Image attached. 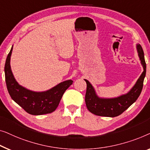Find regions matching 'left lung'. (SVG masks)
I'll use <instances>...</instances> for the list:
<instances>
[{
  "mask_svg": "<svg viewBox=\"0 0 150 150\" xmlns=\"http://www.w3.org/2000/svg\"><path fill=\"white\" fill-rule=\"evenodd\" d=\"M137 49L141 63L143 67V72L139 77L135 85L127 94L117 98H100L96 94L95 90L91 83L87 79H85L87 84L85 101L88 111L99 116L116 117L122 114L137 100L142 91L143 81L146 74V63L143 50L140 44L137 45Z\"/></svg>",
  "mask_w": 150,
  "mask_h": 150,
  "instance_id": "8db88e82",
  "label": "left lung"
}]
</instances>
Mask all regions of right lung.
I'll use <instances>...</instances> for the list:
<instances>
[{"label": "right lung", "mask_w": 150, "mask_h": 150, "mask_svg": "<svg viewBox=\"0 0 150 150\" xmlns=\"http://www.w3.org/2000/svg\"><path fill=\"white\" fill-rule=\"evenodd\" d=\"M12 50L13 47L5 65L6 85L11 98L29 114L39 115L53 112L58 107L64 92L73 81L67 80L45 92H37L27 90L19 85L12 73L10 66Z\"/></svg>", "instance_id": "add662e5"}]
</instances>
